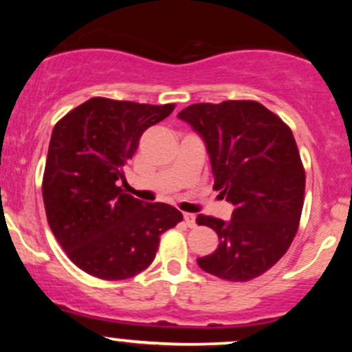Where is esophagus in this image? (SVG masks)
Masks as SVG:
<instances>
[{
	"mask_svg": "<svg viewBox=\"0 0 352 352\" xmlns=\"http://www.w3.org/2000/svg\"><path fill=\"white\" fill-rule=\"evenodd\" d=\"M184 220L188 228H193L197 225V217L193 215V213H184Z\"/></svg>",
	"mask_w": 352,
	"mask_h": 352,
	"instance_id": "esophagus-1",
	"label": "esophagus"
}]
</instances>
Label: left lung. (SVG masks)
Instances as JSON below:
<instances>
[{
	"label": "left lung",
	"mask_w": 352,
	"mask_h": 352,
	"mask_svg": "<svg viewBox=\"0 0 352 352\" xmlns=\"http://www.w3.org/2000/svg\"><path fill=\"white\" fill-rule=\"evenodd\" d=\"M179 117L204 137L213 188L235 207L230 221L197 217L220 238L197 263L221 280H253L278 263L300 227L306 175L292 129L256 100L192 104Z\"/></svg>",
	"instance_id": "obj_1"
}]
</instances>
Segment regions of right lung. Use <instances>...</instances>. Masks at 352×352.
<instances>
[{"mask_svg": "<svg viewBox=\"0 0 352 352\" xmlns=\"http://www.w3.org/2000/svg\"><path fill=\"white\" fill-rule=\"evenodd\" d=\"M175 104L92 98L52 129L43 200L56 240L78 268L100 280H127L148 268L160 235L184 220L167 204L125 193V165L148 127Z\"/></svg>", "mask_w": 352, "mask_h": 352, "instance_id": "right-lung-1", "label": "right lung"}]
</instances>
